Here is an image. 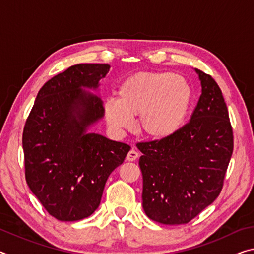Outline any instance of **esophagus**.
I'll use <instances>...</instances> for the list:
<instances>
[{
	"mask_svg": "<svg viewBox=\"0 0 254 254\" xmlns=\"http://www.w3.org/2000/svg\"><path fill=\"white\" fill-rule=\"evenodd\" d=\"M137 157H139V152H137L136 150H134V149H131L127 154V161H134V160H136Z\"/></svg>",
	"mask_w": 254,
	"mask_h": 254,
	"instance_id": "obj_1",
	"label": "esophagus"
}]
</instances>
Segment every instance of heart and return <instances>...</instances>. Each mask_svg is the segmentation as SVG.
Here are the masks:
<instances>
[{"mask_svg": "<svg viewBox=\"0 0 254 254\" xmlns=\"http://www.w3.org/2000/svg\"><path fill=\"white\" fill-rule=\"evenodd\" d=\"M192 101L187 79L173 72H136L123 81L118 100L109 98L104 113L109 126L124 131L139 115L140 131L152 140H166L175 135L186 120Z\"/></svg>", "mask_w": 254, "mask_h": 254, "instance_id": "heart-1", "label": "heart"}]
</instances>
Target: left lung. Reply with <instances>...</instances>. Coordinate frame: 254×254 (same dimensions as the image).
I'll return each instance as SVG.
<instances>
[{"label":"left lung","mask_w":254,"mask_h":254,"mask_svg":"<svg viewBox=\"0 0 254 254\" xmlns=\"http://www.w3.org/2000/svg\"><path fill=\"white\" fill-rule=\"evenodd\" d=\"M196 71L201 95L189 122L168 139L136 143L143 153V209L161 224H187L212 204L233 153V130L220 86Z\"/></svg>","instance_id":"1"}]
</instances>
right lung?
I'll return each mask as SVG.
<instances>
[{
	"label": "right lung",
	"mask_w": 254,
	"mask_h": 254,
	"mask_svg": "<svg viewBox=\"0 0 254 254\" xmlns=\"http://www.w3.org/2000/svg\"><path fill=\"white\" fill-rule=\"evenodd\" d=\"M110 68L78 64L54 76L40 88L24 124L25 180L59 221H79L95 212L107 178L131 149L87 132L103 117L104 106L81 88H97Z\"/></svg>",
	"instance_id": "add662e5"
}]
</instances>
